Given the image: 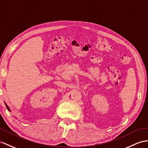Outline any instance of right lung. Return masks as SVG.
I'll return each instance as SVG.
<instances>
[{"label":"right lung","mask_w":148,"mask_h":148,"mask_svg":"<svg viewBox=\"0 0 148 148\" xmlns=\"http://www.w3.org/2000/svg\"><path fill=\"white\" fill-rule=\"evenodd\" d=\"M5 106H6V108H7V109H8V110H9V111H10V108H9V106H7V105L6 104V103H5Z\"/></svg>","instance_id":"add662e5"}]
</instances>
